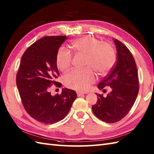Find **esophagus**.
I'll return each instance as SVG.
<instances>
[{"mask_svg":"<svg viewBox=\"0 0 154 154\" xmlns=\"http://www.w3.org/2000/svg\"><path fill=\"white\" fill-rule=\"evenodd\" d=\"M86 93H84V92H77V96H82V95H83V94H85Z\"/></svg>","mask_w":154,"mask_h":154,"instance_id":"1","label":"esophagus"}]
</instances>
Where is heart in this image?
I'll return each mask as SVG.
<instances>
[{"label": "heart", "mask_w": 154, "mask_h": 154, "mask_svg": "<svg viewBox=\"0 0 154 154\" xmlns=\"http://www.w3.org/2000/svg\"><path fill=\"white\" fill-rule=\"evenodd\" d=\"M69 47L75 54L85 56L84 65L88 66L82 69L72 70L64 75V84L74 90L88 91L96 80V74L92 69L99 75H105L116 63V55L112 46L94 37L85 36L77 38L71 42ZM71 62L72 56L70 52L63 48H59L56 54V65L58 69L61 71H67Z\"/></svg>", "instance_id": "obj_1"}]
</instances>
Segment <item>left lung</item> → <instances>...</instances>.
<instances>
[{
    "label": "left lung",
    "mask_w": 154,
    "mask_h": 154,
    "mask_svg": "<svg viewBox=\"0 0 154 154\" xmlns=\"http://www.w3.org/2000/svg\"><path fill=\"white\" fill-rule=\"evenodd\" d=\"M113 41L117 48V62L98 85L100 90L109 86L112 91L106 97L96 94L98 101L92 107L98 119L109 123L117 122L127 116L139 91L138 71L133 54L121 41L117 39Z\"/></svg>",
    "instance_id": "1"
}]
</instances>
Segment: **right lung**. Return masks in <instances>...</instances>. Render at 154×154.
I'll list each match as a JSON object with an SVG mask.
<instances>
[{"instance_id": "right-lung-1", "label": "right lung", "mask_w": 154, "mask_h": 154, "mask_svg": "<svg viewBox=\"0 0 154 154\" xmlns=\"http://www.w3.org/2000/svg\"><path fill=\"white\" fill-rule=\"evenodd\" d=\"M66 36H46L25 51L16 75V85L25 109L35 120L53 124L62 120L77 98L75 91L63 88L61 94L52 96L49 90L59 76L56 54Z\"/></svg>"}]
</instances>
